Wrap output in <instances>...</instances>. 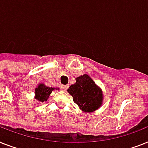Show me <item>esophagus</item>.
<instances>
[{"label":"esophagus","instance_id":"obj_1","mask_svg":"<svg viewBox=\"0 0 148 148\" xmlns=\"http://www.w3.org/2000/svg\"><path fill=\"white\" fill-rule=\"evenodd\" d=\"M68 87V85H62V86H61V88H62V90H66Z\"/></svg>","mask_w":148,"mask_h":148}]
</instances>
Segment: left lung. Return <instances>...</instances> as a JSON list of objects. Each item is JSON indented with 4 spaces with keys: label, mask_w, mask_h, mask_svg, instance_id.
I'll return each instance as SVG.
<instances>
[{
    "label": "left lung",
    "mask_w": 148,
    "mask_h": 148,
    "mask_svg": "<svg viewBox=\"0 0 148 148\" xmlns=\"http://www.w3.org/2000/svg\"><path fill=\"white\" fill-rule=\"evenodd\" d=\"M73 100L82 111L92 112L103 103V91L90 76L84 74L76 78V83L68 89Z\"/></svg>",
    "instance_id": "obj_1"
}]
</instances>
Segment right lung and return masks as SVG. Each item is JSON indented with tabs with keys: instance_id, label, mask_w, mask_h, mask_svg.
Segmentation results:
<instances>
[{
	"instance_id": "add662e5",
	"label": "right lung",
	"mask_w": 148,
	"mask_h": 148,
	"mask_svg": "<svg viewBox=\"0 0 148 148\" xmlns=\"http://www.w3.org/2000/svg\"><path fill=\"white\" fill-rule=\"evenodd\" d=\"M54 87H49L43 84H39L35 89V99L39 103L47 101L51 92L55 90Z\"/></svg>"
}]
</instances>
